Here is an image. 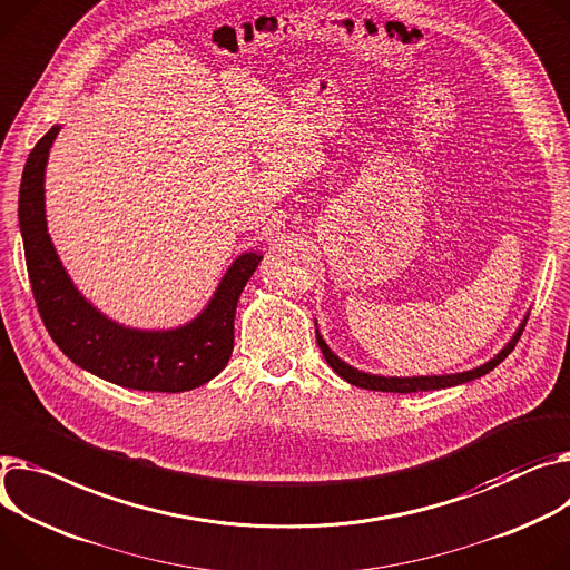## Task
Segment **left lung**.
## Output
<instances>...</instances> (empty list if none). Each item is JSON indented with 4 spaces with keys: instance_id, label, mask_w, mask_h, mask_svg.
<instances>
[{
    "instance_id": "1",
    "label": "left lung",
    "mask_w": 570,
    "mask_h": 570,
    "mask_svg": "<svg viewBox=\"0 0 570 570\" xmlns=\"http://www.w3.org/2000/svg\"><path fill=\"white\" fill-rule=\"evenodd\" d=\"M529 314H524L522 323L518 325V330L513 332V336L509 338V344L495 355L490 357L488 362H483L481 366H474L470 371H461V373H442V375H375V373H366V371H360L351 364H346L344 360H341L338 355L332 353V348L325 344V338L321 336L318 332V323H316V341H318V348L325 357V362L332 366V371L344 377L346 383L355 385V387H362V390H373V392H394V394H412V392H431V390H444V387H456V385H463V383H470V381H476V377L490 373L492 368H495L502 360L509 357V353L515 348L518 338L524 330V323H527Z\"/></svg>"
}]
</instances>
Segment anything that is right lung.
Returning a JSON list of instances; mask_svg holds the SVG:
<instances>
[{
	"label": "right lung",
	"instance_id": "obj_1",
	"mask_svg": "<svg viewBox=\"0 0 570 570\" xmlns=\"http://www.w3.org/2000/svg\"><path fill=\"white\" fill-rule=\"evenodd\" d=\"M61 126H52L27 158L18 219L36 307L59 351L107 383L139 392H187L229 364L238 297L261 252H243L219 279L208 305L169 330L128 327L105 316L78 291L52 245L46 219V167Z\"/></svg>",
	"mask_w": 570,
	"mask_h": 570
}]
</instances>
